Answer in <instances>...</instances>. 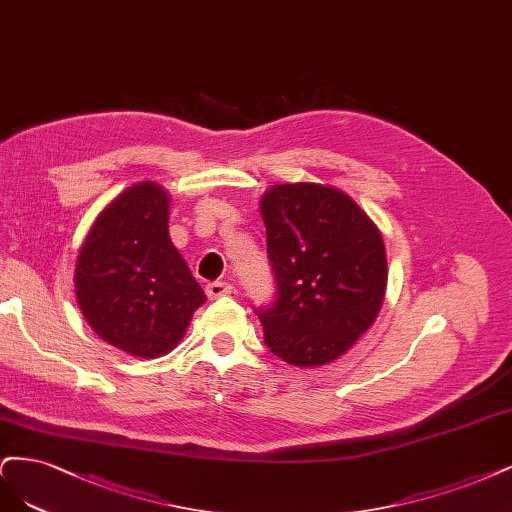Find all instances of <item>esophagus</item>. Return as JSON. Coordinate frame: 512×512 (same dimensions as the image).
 Returning a JSON list of instances; mask_svg holds the SVG:
<instances>
[{
  "label": "esophagus",
  "instance_id": "1",
  "mask_svg": "<svg viewBox=\"0 0 512 512\" xmlns=\"http://www.w3.org/2000/svg\"><path fill=\"white\" fill-rule=\"evenodd\" d=\"M229 293H232V285L223 283V280H214V283L206 285V295H208L210 300L225 298V295H229Z\"/></svg>",
  "mask_w": 512,
  "mask_h": 512
}]
</instances>
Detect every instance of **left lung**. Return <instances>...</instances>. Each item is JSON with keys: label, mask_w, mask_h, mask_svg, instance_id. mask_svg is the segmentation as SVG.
Wrapping results in <instances>:
<instances>
[{"label": "left lung", "mask_w": 512, "mask_h": 512, "mask_svg": "<svg viewBox=\"0 0 512 512\" xmlns=\"http://www.w3.org/2000/svg\"><path fill=\"white\" fill-rule=\"evenodd\" d=\"M276 302L259 310L270 351L295 368L342 357L368 332L387 291L381 229L351 195L321 183L261 195Z\"/></svg>", "instance_id": "left-lung-1"}]
</instances>
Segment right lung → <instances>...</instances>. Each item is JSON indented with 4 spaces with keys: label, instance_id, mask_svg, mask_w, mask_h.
Returning <instances> with one entry per match:
<instances>
[{
    "label": "right lung",
    "instance_id": "1",
    "mask_svg": "<svg viewBox=\"0 0 512 512\" xmlns=\"http://www.w3.org/2000/svg\"><path fill=\"white\" fill-rule=\"evenodd\" d=\"M168 219L170 193L142 180L97 214L78 251L80 312L97 336L131 357L170 353L206 302L170 240Z\"/></svg>",
    "mask_w": 512,
    "mask_h": 512
}]
</instances>
